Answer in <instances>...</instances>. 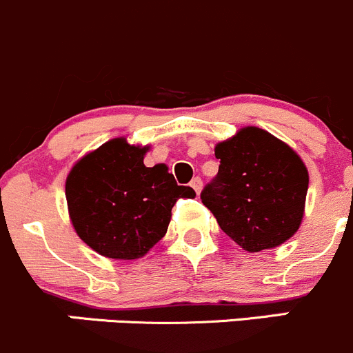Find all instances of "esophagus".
Wrapping results in <instances>:
<instances>
[{
	"label": "esophagus",
	"instance_id": "1",
	"mask_svg": "<svg viewBox=\"0 0 353 353\" xmlns=\"http://www.w3.org/2000/svg\"><path fill=\"white\" fill-rule=\"evenodd\" d=\"M190 187L194 188L195 194H199V192H201V188H202V180H201V178H199V176L194 178V180L190 181Z\"/></svg>",
	"mask_w": 353,
	"mask_h": 353
}]
</instances>
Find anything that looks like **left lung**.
I'll list each match as a JSON object with an SVG mask.
<instances>
[{
    "mask_svg": "<svg viewBox=\"0 0 353 353\" xmlns=\"http://www.w3.org/2000/svg\"><path fill=\"white\" fill-rule=\"evenodd\" d=\"M218 175L202 204L219 228L247 252L274 249L300 228L309 172L294 149L270 132L243 127L218 142Z\"/></svg>",
    "mask_w": 353,
    "mask_h": 353,
    "instance_id": "left-lung-1",
    "label": "left lung"
}]
</instances>
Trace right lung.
Masks as SVG:
<instances>
[{
    "instance_id": "obj_1",
    "label": "right lung",
    "mask_w": 353,
    "mask_h": 353,
    "mask_svg": "<svg viewBox=\"0 0 353 353\" xmlns=\"http://www.w3.org/2000/svg\"><path fill=\"white\" fill-rule=\"evenodd\" d=\"M149 145L111 139L87 152L70 170L65 195L77 235L97 254L132 261L145 256L166 235L180 197L194 199L176 185L166 165L148 168Z\"/></svg>"
}]
</instances>
